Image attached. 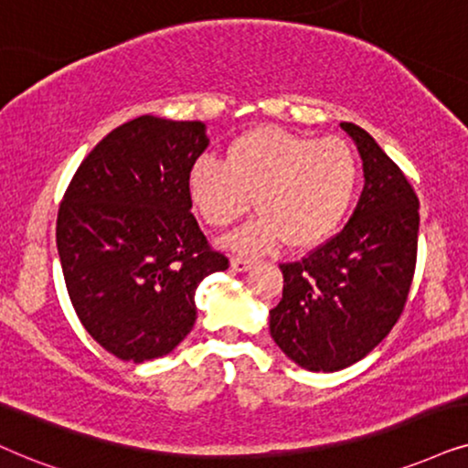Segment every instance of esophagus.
Returning <instances> with one entry per match:
<instances>
[{
    "instance_id": "esophagus-1",
    "label": "esophagus",
    "mask_w": 468,
    "mask_h": 468,
    "mask_svg": "<svg viewBox=\"0 0 468 468\" xmlns=\"http://www.w3.org/2000/svg\"><path fill=\"white\" fill-rule=\"evenodd\" d=\"M250 265H252V261L248 257H233V259H230V268H233L235 271L250 270Z\"/></svg>"
}]
</instances>
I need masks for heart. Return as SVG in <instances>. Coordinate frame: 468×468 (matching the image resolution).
<instances>
[{"mask_svg": "<svg viewBox=\"0 0 468 468\" xmlns=\"http://www.w3.org/2000/svg\"><path fill=\"white\" fill-rule=\"evenodd\" d=\"M360 183L356 153L346 140L309 138L281 127H257L229 144L227 159L200 157L187 190L200 218L229 227L254 207L261 216L230 238L241 250L285 241L309 248L335 233Z\"/></svg>", "mask_w": 468, "mask_h": 468, "instance_id": "obj_1", "label": "heart"}]
</instances>
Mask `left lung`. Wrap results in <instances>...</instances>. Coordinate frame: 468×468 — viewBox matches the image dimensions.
Instances as JSON below:
<instances>
[{"label":"left lung","mask_w":468,"mask_h":468,"mask_svg":"<svg viewBox=\"0 0 468 468\" xmlns=\"http://www.w3.org/2000/svg\"><path fill=\"white\" fill-rule=\"evenodd\" d=\"M341 129L363 157L358 207L335 238L281 263L282 298L270 311L276 346L309 371H339L374 350L404 313L417 265L415 190L365 129Z\"/></svg>","instance_id":"8db88e82"}]
</instances>
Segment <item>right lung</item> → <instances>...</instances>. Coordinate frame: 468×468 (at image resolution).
Masks as SVG:
<instances>
[{
    "mask_svg": "<svg viewBox=\"0 0 468 468\" xmlns=\"http://www.w3.org/2000/svg\"><path fill=\"white\" fill-rule=\"evenodd\" d=\"M209 144L200 121L138 116L80 164L58 209L64 282L88 335L121 360L173 352L197 322L194 293L229 268L187 190Z\"/></svg>",
    "mask_w": 468,
    "mask_h": 468,
    "instance_id": "1",
    "label": "right lung"
}]
</instances>
